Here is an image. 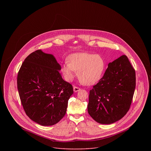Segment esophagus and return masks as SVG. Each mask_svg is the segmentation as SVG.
Here are the masks:
<instances>
[{"instance_id":"esophagus-1","label":"esophagus","mask_w":151,"mask_h":151,"mask_svg":"<svg viewBox=\"0 0 151 151\" xmlns=\"http://www.w3.org/2000/svg\"><path fill=\"white\" fill-rule=\"evenodd\" d=\"M80 90H81L80 88H79V87H75V86L73 87V91H74V92H78V91H80Z\"/></svg>"}]
</instances>
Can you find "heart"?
I'll use <instances>...</instances> for the list:
<instances>
[{
	"label": "heart",
	"mask_w": 151,
	"mask_h": 151,
	"mask_svg": "<svg viewBox=\"0 0 151 151\" xmlns=\"http://www.w3.org/2000/svg\"><path fill=\"white\" fill-rule=\"evenodd\" d=\"M69 61L61 65V72L68 81L73 80L76 75L85 85H92L101 78L105 69L104 60L99 55L87 52H77L70 55Z\"/></svg>",
	"instance_id": "heart-1"
}]
</instances>
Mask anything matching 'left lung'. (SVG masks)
Returning a JSON list of instances; mask_svg holds the SVG:
<instances>
[{"label": "left lung", "mask_w": 151, "mask_h": 151, "mask_svg": "<svg viewBox=\"0 0 151 151\" xmlns=\"http://www.w3.org/2000/svg\"><path fill=\"white\" fill-rule=\"evenodd\" d=\"M135 87V70L123 55L109 63L103 76L90 91L89 115L103 124L119 121L130 109Z\"/></svg>", "instance_id": "8db88e82"}]
</instances>
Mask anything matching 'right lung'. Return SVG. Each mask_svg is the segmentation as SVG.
I'll return each mask as SVG.
<instances>
[{
    "label": "right lung",
    "mask_w": 151,
    "mask_h": 151,
    "mask_svg": "<svg viewBox=\"0 0 151 151\" xmlns=\"http://www.w3.org/2000/svg\"><path fill=\"white\" fill-rule=\"evenodd\" d=\"M53 55L40 50L29 55L17 76V88L26 115L44 126L53 125L65 115L72 85L64 81Z\"/></svg>",
    "instance_id": "add662e5"
}]
</instances>
